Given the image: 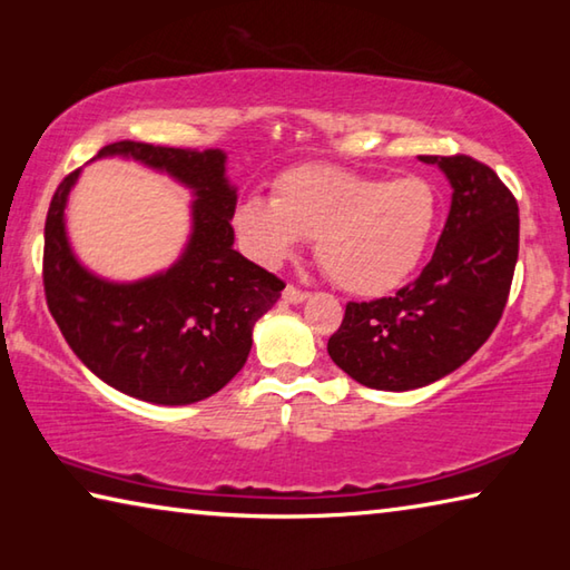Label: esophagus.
<instances>
[{
  "mask_svg": "<svg viewBox=\"0 0 570 570\" xmlns=\"http://www.w3.org/2000/svg\"><path fill=\"white\" fill-rule=\"evenodd\" d=\"M306 298H308V292H302V288H296L292 284L284 288V302H288V304H302V302H306Z\"/></svg>",
  "mask_w": 570,
  "mask_h": 570,
  "instance_id": "34e87169",
  "label": "esophagus"
}]
</instances>
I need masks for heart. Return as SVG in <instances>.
<instances>
[{
  "mask_svg": "<svg viewBox=\"0 0 570 570\" xmlns=\"http://www.w3.org/2000/svg\"><path fill=\"white\" fill-rule=\"evenodd\" d=\"M438 216V190L420 176L390 180L302 163L274 178L272 204L248 198L230 224L258 264L278 266L314 238L316 262L334 284L356 296H382L420 266Z\"/></svg>",
  "mask_w": 570,
  "mask_h": 570,
  "instance_id": "obj_1",
  "label": "heart"
}]
</instances>
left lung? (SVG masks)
Masks as SVG:
<instances>
[{
  "label": "left lung",
  "instance_id": "left-lung-1",
  "mask_svg": "<svg viewBox=\"0 0 570 570\" xmlns=\"http://www.w3.org/2000/svg\"><path fill=\"white\" fill-rule=\"evenodd\" d=\"M452 186L450 214L422 274L394 296L346 304L326 352L372 390L424 387L475 354L503 316L518 262L513 193L470 156H420Z\"/></svg>",
  "mask_w": 570,
  "mask_h": 570
}]
</instances>
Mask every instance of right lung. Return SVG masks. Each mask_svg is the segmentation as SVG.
Listing matches in <instances>:
<instances>
[{"label":"right lung","mask_w":570,"mask_h":570,"mask_svg":"<svg viewBox=\"0 0 570 570\" xmlns=\"http://www.w3.org/2000/svg\"><path fill=\"white\" fill-rule=\"evenodd\" d=\"M128 158L166 173L193 193L190 236L178 262L140 282H108L77 262L65 208L80 170L57 186L45 224V296L50 314L92 374L153 404H193L236 377L254 324L284 282L234 248L236 188L226 153L120 140L95 158Z\"/></svg>","instance_id":"obj_1"}]
</instances>
